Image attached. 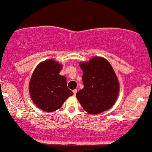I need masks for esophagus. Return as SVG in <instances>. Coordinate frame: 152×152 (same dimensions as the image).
Segmentation results:
<instances>
[{
	"mask_svg": "<svg viewBox=\"0 0 152 152\" xmlns=\"http://www.w3.org/2000/svg\"><path fill=\"white\" fill-rule=\"evenodd\" d=\"M73 93H74V96H76V93H77V90H76V89H75V90L73 91Z\"/></svg>",
	"mask_w": 152,
	"mask_h": 152,
	"instance_id": "34e87169",
	"label": "esophagus"
}]
</instances>
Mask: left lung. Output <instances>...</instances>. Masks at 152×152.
<instances>
[{
	"mask_svg": "<svg viewBox=\"0 0 152 152\" xmlns=\"http://www.w3.org/2000/svg\"><path fill=\"white\" fill-rule=\"evenodd\" d=\"M80 67L84 88L76 93V98L88 113L97 115L114 105L120 91V83L112 66L107 59L95 56L82 61Z\"/></svg>",
	"mask_w": 152,
	"mask_h": 152,
	"instance_id": "left-lung-1",
	"label": "left lung"
}]
</instances>
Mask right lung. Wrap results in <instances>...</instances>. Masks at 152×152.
<instances>
[{
    "instance_id": "right-lung-1",
    "label": "right lung",
    "mask_w": 152,
    "mask_h": 152,
    "mask_svg": "<svg viewBox=\"0 0 152 152\" xmlns=\"http://www.w3.org/2000/svg\"><path fill=\"white\" fill-rule=\"evenodd\" d=\"M61 69L62 65L58 62L47 59L34 69L29 83V91L34 104L42 110L55 111L74 95L67 88L66 78L59 74Z\"/></svg>"
}]
</instances>
